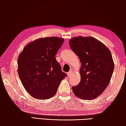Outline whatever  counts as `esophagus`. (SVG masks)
<instances>
[{
    "label": "esophagus",
    "instance_id": "1",
    "mask_svg": "<svg viewBox=\"0 0 126 126\" xmlns=\"http://www.w3.org/2000/svg\"><path fill=\"white\" fill-rule=\"evenodd\" d=\"M72 75H73V71H72V70H70V71H69L68 73V76L69 77H70V76H72Z\"/></svg>",
    "mask_w": 126,
    "mask_h": 126
}]
</instances>
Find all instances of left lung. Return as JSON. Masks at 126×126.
<instances>
[{"mask_svg": "<svg viewBox=\"0 0 126 126\" xmlns=\"http://www.w3.org/2000/svg\"><path fill=\"white\" fill-rule=\"evenodd\" d=\"M69 42L81 63V80L72 87L74 94L84 100L95 99L106 89L112 75L114 63L111 51L91 37H74Z\"/></svg>", "mask_w": 126, "mask_h": 126, "instance_id": "left-lung-1", "label": "left lung"}]
</instances>
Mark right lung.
Segmentation results:
<instances>
[{
	"label": "right lung",
	"mask_w": 126,
	"mask_h": 126,
	"mask_svg": "<svg viewBox=\"0 0 126 126\" xmlns=\"http://www.w3.org/2000/svg\"><path fill=\"white\" fill-rule=\"evenodd\" d=\"M64 39L42 38L29 43L18 58V73L24 88L32 97L48 99L54 96L66 74L56 59Z\"/></svg>",
	"instance_id": "1"
}]
</instances>
